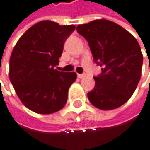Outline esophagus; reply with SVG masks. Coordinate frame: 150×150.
Returning <instances> with one entry per match:
<instances>
[{
    "label": "esophagus",
    "mask_w": 150,
    "mask_h": 150,
    "mask_svg": "<svg viewBox=\"0 0 150 150\" xmlns=\"http://www.w3.org/2000/svg\"><path fill=\"white\" fill-rule=\"evenodd\" d=\"M77 76H78L79 78H84V77H86V74H77Z\"/></svg>",
    "instance_id": "esophagus-1"
}]
</instances>
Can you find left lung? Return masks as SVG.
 Instances as JSON below:
<instances>
[{"label":"left lung","mask_w":150,"mask_h":150,"mask_svg":"<svg viewBox=\"0 0 150 150\" xmlns=\"http://www.w3.org/2000/svg\"><path fill=\"white\" fill-rule=\"evenodd\" d=\"M90 46L94 62L102 67L88 92L90 102L102 110L124 105L133 94L142 76L143 56L137 40L125 28L106 19L76 27Z\"/></svg>","instance_id":"8db88e82"}]
</instances>
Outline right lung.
<instances>
[{"label": "right lung", "mask_w": 150, "mask_h": 150, "mask_svg": "<svg viewBox=\"0 0 150 150\" xmlns=\"http://www.w3.org/2000/svg\"><path fill=\"white\" fill-rule=\"evenodd\" d=\"M76 25L44 20L19 38L9 59V80L22 103L38 114H52L67 103L74 72L55 69L64 43Z\"/></svg>", "instance_id": "obj_1"}]
</instances>
